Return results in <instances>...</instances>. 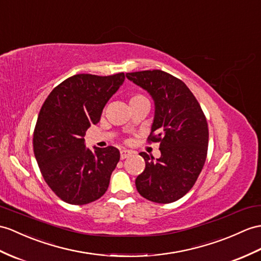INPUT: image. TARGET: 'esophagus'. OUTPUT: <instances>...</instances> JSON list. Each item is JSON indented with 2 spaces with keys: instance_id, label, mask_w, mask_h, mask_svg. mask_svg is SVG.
Instances as JSON below:
<instances>
[{
  "instance_id": "1",
  "label": "esophagus",
  "mask_w": 261,
  "mask_h": 261,
  "mask_svg": "<svg viewBox=\"0 0 261 261\" xmlns=\"http://www.w3.org/2000/svg\"><path fill=\"white\" fill-rule=\"evenodd\" d=\"M133 152L130 150H127V149H122L120 150V160H125V158L132 156Z\"/></svg>"
}]
</instances>
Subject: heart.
Returning <instances> with one entry per match:
<instances>
[{"mask_svg": "<svg viewBox=\"0 0 261 261\" xmlns=\"http://www.w3.org/2000/svg\"><path fill=\"white\" fill-rule=\"evenodd\" d=\"M142 98H145L143 95H139V94H135V95H133V96H130V98H129V103L130 101H134V100H138V99H142Z\"/></svg>", "mask_w": 261, "mask_h": 261, "instance_id": "1", "label": "heart"}]
</instances>
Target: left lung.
I'll list each match as a JSON object with an SVG mask.
<instances>
[{
    "label": "left lung",
    "instance_id": "obj_1",
    "mask_svg": "<svg viewBox=\"0 0 261 261\" xmlns=\"http://www.w3.org/2000/svg\"><path fill=\"white\" fill-rule=\"evenodd\" d=\"M126 77L147 91L155 101L148 143H160L162 156L142 151L145 170L135 180L137 192L158 204H169L193 188L204 167L208 124L185 83L161 69L127 73Z\"/></svg>",
    "mask_w": 261,
    "mask_h": 261
}]
</instances>
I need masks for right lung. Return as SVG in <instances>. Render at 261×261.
Wrapping results in <instances>:
<instances>
[{"label":"right lung","instance_id":"add662e5","mask_svg":"<svg viewBox=\"0 0 261 261\" xmlns=\"http://www.w3.org/2000/svg\"><path fill=\"white\" fill-rule=\"evenodd\" d=\"M124 80V73L77 74L57 85L44 101L33 134L34 155L44 180L63 201L85 205L109 188L119 150L107 146L92 151L84 136L99 122Z\"/></svg>","mask_w":261,"mask_h":261}]
</instances>
